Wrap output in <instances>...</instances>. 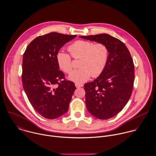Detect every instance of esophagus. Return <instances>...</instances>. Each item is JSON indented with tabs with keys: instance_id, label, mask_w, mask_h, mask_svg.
<instances>
[{
	"instance_id": "34e87169",
	"label": "esophagus",
	"mask_w": 156,
	"mask_h": 156,
	"mask_svg": "<svg viewBox=\"0 0 156 156\" xmlns=\"http://www.w3.org/2000/svg\"><path fill=\"white\" fill-rule=\"evenodd\" d=\"M75 85L77 88H80V87H82L83 86V84H80V83H75Z\"/></svg>"
}]
</instances>
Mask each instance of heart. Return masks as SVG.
<instances>
[{
	"mask_svg": "<svg viewBox=\"0 0 156 156\" xmlns=\"http://www.w3.org/2000/svg\"><path fill=\"white\" fill-rule=\"evenodd\" d=\"M68 51L74 59H80V68L69 76L71 80L77 83L86 82L91 76H99L104 72L109 56V50L106 44L87 41H76L69 46ZM56 58L60 68L65 73H69L73 70V60L69 54L59 51Z\"/></svg>",
	"mask_w": 156,
	"mask_h": 156,
	"instance_id": "heart-1",
	"label": "heart"
}]
</instances>
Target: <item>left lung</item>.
Returning a JSON list of instances; mask_svg holds the SVG:
<instances>
[{
    "instance_id": "left-lung-1",
    "label": "left lung",
    "mask_w": 156,
    "mask_h": 156,
    "mask_svg": "<svg viewBox=\"0 0 156 156\" xmlns=\"http://www.w3.org/2000/svg\"><path fill=\"white\" fill-rule=\"evenodd\" d=\"M81 38L106 44L109 50L104 72L84 85L86 106L95 117L106 120L120 112L128 102L134 82V65L128 49L119 39L107 34Z\"/></svg>"
}]
</instances>
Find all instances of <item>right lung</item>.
Listing matches in <instances>:
<instances>
[{
    "label": "right lung",
    "instance_id": "obj_1",
    "mask_svg": "<svg viewBox=\"0 0 156 156\" xmlns=\"http://www.w3.org/2000/svg\"><path fill=\"white\" fill-rule=\"evenodd\" d=\"M76 35L52 32L34 39L23 55L22 80L28 99L42 116L54 119L65 114L76 89L59 69L56 55Z\"/></svg>",
    "mask_w": 156,
    "mask_h": 156
}]
</instances>
